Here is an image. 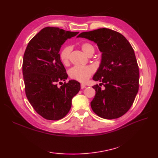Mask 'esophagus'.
Masks as SVG:
<instances>
[{"mask_svg":"<svg viewBox=\"0 0 158 158\" xmlns=\"http://www.w3.org/2000/svg\"><path fill=\"white\" fill-rule=\"evenodd\" d=\"M85 86H86V85L84 84V83H81V89L85 88Z\"/></svg>","mask_w":158,"mask_h":158,"instance_id":"esophagus-1","label":"esophagus"}]
</instances>
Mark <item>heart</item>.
Listing matches in <instances>:
<instances>
[{
  "instance_id": "b5f03b06",
  "label": "heart",
  "mask_w": 158,
  "mask_h": 158,
  "mask_svg": "<svg viewBox=\"0 0 158 158\" xmlns=\"http://www.w3.org/2000/svg\"><path fill=\"white\" fill-rule=\"evenodd\" d=\"M81 49L87 56L92 55L95 51L94 46L92 43L85 42L81 45ZM72 51V47L67 45L64 48L60 53V58L61 62L64 65L69 64L70 61V53ZM95 69L92 66H75L69 70V76L70 78L75 79L77 81L85 82L93 75Z\"/></svg>"
}]
</instances>
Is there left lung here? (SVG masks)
<instances>
[{"mask_svg":"<svg viewBox=\"0 0 158 158\" xmlns=\"http://www.w3.org/2000/svg\"><path fill=\"white\" fill-rule=\"evenodd\" d=\"M77 37L97 43L102 53L101 63L93 80L101 81L94 85L96 95L91 107L97 115L113 119L123 115L135 101L139 88V69L135 51L129 41L109 28L84 32Z\"/></svg>","mask_w":158,"mask_h":158,"instance_id":"obj_1","label":"left lung"}]
</instances>
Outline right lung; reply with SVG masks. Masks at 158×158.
<instances>
[{"instance_id":"1","label":"right lung","mask_w":158,"mask_h":158,"mask_svg":"<svg viewBox=\"0 0 158 158\" xmlns=\"http://www.w3.org/2000/svg\"><path fill=\"white\" fill-rule=\"evenodd\" d=\"M78 33L46 27L26 47L22 64L26 95L36 112L46 119L65 117L71 108L73 98L81 88L75 80L64 82L60 88L57 85L68 77L60 60V49L67 39Z\"/></svg>"}]
</instances>
